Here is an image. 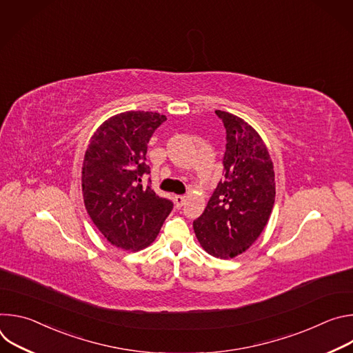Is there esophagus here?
Instances as JSON below:
<instances>
[{
  "instance_id": "obj_1",
  "label": "esophagus",
  "mask_w": 353,
  "mask_h": 353,
  "mask_svg": "<svg viewBox=\"0 0 353 353\" xmlns=\"http://www.w3.org/2000/svg\"><path fill=\"white\" fill-rule=\"evenodd\" d=\"M185 203V196L184 195H174V204L177 208H181Z\"/></svg>"
}]
</instances>
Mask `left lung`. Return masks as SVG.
I'll use <instances>...</instances> for the list:
<instances>
[{"mask_svg": "<svg viewBox=\"0 0 353 353\" xmlns=\"http://www.w3.org/2000/svg\"><path fill=\"white\" fill-rule=\"evenodd\" d=\"M215 113L226 128L223 180L192 228L208 254L228 260L245 251L265 228L275 201V174L259 132L237 116Z\"/></svg>", "mask_w": 353, "mask_h": 353, "instance_id": "8db88e82", "label": "left lung"}]
</instances>
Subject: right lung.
Listing matches in <instances>:
<instances>
[{"label":"right lung","mask_w":353,"mask_h":353,"mask_svg":"<svg viewBox=\"0 0 353 353\" xmlns=\"http://www.w3.org/2000/svg\"><path fill=\"white\" fill-rule=\"evenodd\" d=\"M166 117L152 112L120 113L100 125L85 152L82 192L86 211L116 247L141 250L152 243L173 203L141 179L149 174L146 149Z\"/></svg>","instance_id":"obj_1"}]
</instances>
